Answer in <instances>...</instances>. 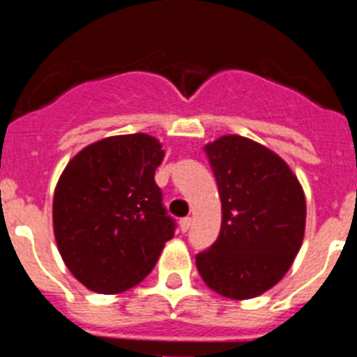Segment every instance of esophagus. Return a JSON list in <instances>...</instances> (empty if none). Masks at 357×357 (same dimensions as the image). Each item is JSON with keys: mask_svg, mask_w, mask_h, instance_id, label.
I'll use <instances>...</instances> for the list:
<instances>
[{"mask_svg": "<svg viewBox=\"0 0 357 357\" xmlns=\"http://www.w3.org/2000/svg\"><path fill=\"white\" fill-rule=\"evenodd\" d=\"M178 225H181V230H182V232H188L189 227H191V218H189V216L182 218L181 222H178Z\"/></svg>", "mask_w": 357, "mask_h": 357, "instance_id": "obj_1", "label": "esophagus"}]
</instances>
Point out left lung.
I'll return each instance as SVG.
<instances>
[{"instance_id": "obj_1", "label": "left lung", "mask_w": 357, "mask_h": 357, "mask_svg": "<svg viewBox=\"0 0 357 357\" xmlns=\"http://www.w3.org/2000/svg\"><path fill=\"white\" fill-rule=\"evenodd\" d=\"M222 198V230L197 254L200 277L227 298H252L275 286L298 254L305 198L288 164L241 135L206 146Z\"/></svg>"}]
</instances>
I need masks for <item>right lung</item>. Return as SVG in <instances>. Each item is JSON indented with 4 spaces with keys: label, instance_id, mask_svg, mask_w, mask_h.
<instances>
[{
    "label": "right lung",
    "instance_id": "obj_1",
    "mask_svg": "<svg viewBox=\"0 0 357 357\" xmlns=\"http://www.w3.org/2000/svg\"><path fill=\"white\" fill-rule=\"evenodd\" d=\"M162 157L155 137L130 134L89 144L66 166L53 197V229L66 266L85 288H134L175 234L153 178Z\"/></svg>",
    "mask_w": 357,
    "mask_h": 357
}]
</instances>
